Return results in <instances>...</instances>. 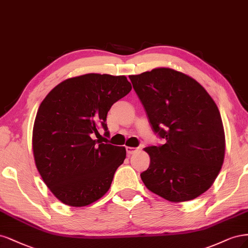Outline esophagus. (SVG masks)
Masks as SVG:
<instances>
[{
	"label": "esophagus",
	"mask_w": 248,
	"mask_h": 248,
	"mask_svg": "<svg viewBox=\"0 0 248 248\" xmlns=\"http://www.w3.org/2000/svg\"><path fill=\"white\" fill-rule=\"evenodd\" d=\"M125 149H126V154H127V155H133L134 153H136V151L138 150V148L130 147V146H126V147H125Z\"/></svg>",
	"instance_id": "esophagus-1"
}]
</instances>
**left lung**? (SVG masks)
Listing matches in <instances>:
<instances>
[{
  "instance_id": "left-lung-1",
  "label": "left lung",
  "mask_w": 248,
  "mask_h": 248,
  "mask_svg": "<svg viewBox=\"0 0 248 248\" xmlns=\"http://www.w3.org/2000/svg\"><path fill=\"white\" fill-rule=\"evenodd\" d=\"M153 130L166 143L144 150L145 186L167 201L201 196L217 179L225 158L226 139L219 110L204 87L181 72L156 68L129 76Z\"/></svg>"
}]
</instances>
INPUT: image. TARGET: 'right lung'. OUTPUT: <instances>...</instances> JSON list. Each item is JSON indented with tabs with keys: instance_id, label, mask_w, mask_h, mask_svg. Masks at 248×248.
<instances>
[{
	"instance_id": "obj_1",
	"label": "right lung",
	"mask_w": 248,
	"mask_h": 248,
	"mask_svg": "<svg viewBox=\"0 0 248 248\" xmlns=\"http://www.w3.org/2000/svg\"><path fill=\"white\" fill-rule=\"evenodd\" d=\"M131 90L125 76L90 73L63 80L40 104L31 140L35 164L62 203L87 206L110 188L125 148L94 136L102 137V126L109 137L108 111Z\"/></svg>"
}]
</instances>
